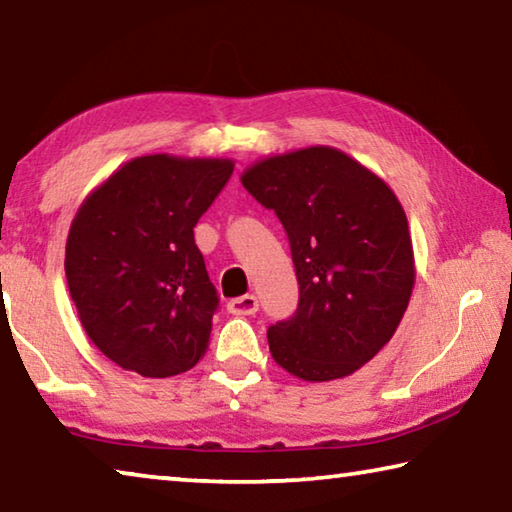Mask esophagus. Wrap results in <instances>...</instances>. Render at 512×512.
Listing matches in <instances>:
<instances>
[{"label":"esophagus","mask_w":512,"mask_h":512,"mask_svg":"<svg viewBox=\"0 0 512 512\" xmlns=\"http://www.w3.org/2000/svg\"><path fill=\"white\" fill-rule=\"evenodd\" d=\"M257 309H259V300L253 296V293H248V296H241V298H232L228 302V311L232 316H253Z\"/></svg>","instance_id":"obj_1"}]
</instances>
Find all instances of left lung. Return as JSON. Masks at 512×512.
Here are the masks:
<instances>
[{
	"instance_id": "left-lung-1",
	"label": "left lung",
	"mask_w": 512,
	"mask_h": 512,
	"mask_svg": "<svg viewBox=\"0 0 512 512\" xmlns=\"http://www.w3.org/2000/svg\"><path fill=\"white\" fill-rule=\"evenodd\" d=\"M241 185L287 230L300 302L268 327L277 366L334 381L393 339L409 307L415 257L406 212L384 178L334 146L266 155Z\"/></svg>"
}]
</instances>
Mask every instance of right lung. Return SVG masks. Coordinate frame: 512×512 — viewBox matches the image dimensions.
I'll use <instances>...</instances> for the list:
<instances>
[{"label":"right lung","instance_id":"1","mask_svg":"<svg viewBox=\"0 0 512 512\" xmlns=\"http://www.w3.org/2000/svg\"><path fill=\"white\" fill-rule=\"evenodd\" d=\"M230 158L140 155L85 196L65 275L90 341L119 368L173 377L210 345L216 289L194 225L228 183Z\"/></svg>","mask_w":512,"mask_h":512}]
</instances>
